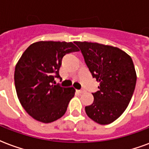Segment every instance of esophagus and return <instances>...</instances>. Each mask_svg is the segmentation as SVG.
<instances>
[{"mask_svg": "<svg viewBox=\"0 0 149 149\" xmlns=\"http://www.w3.org/2000/svg\"><path fill=\"white\" fill-rule=\"evenodd\" d=\"M77 92L79 93V94H81V93L84 92V90H77Z\"/></svg>", "mask_w": 149, "mask_h": 149, "instance_id": "esophagus-1", "label": "esophagus"}]
</instances>
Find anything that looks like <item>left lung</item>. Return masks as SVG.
I'll return each instance as SVG.
<instances>
[{"mask_svg":"<svg viewBox=\"0 0 149 149\" xmlns=\"http://www.w3.org/2000/svg\"><path fill=\"white\" fill-rule=\"evenodd\" d=\"M97 82L94 102L85 107L88 117L101 125L109 124L127 108L134 91L137 74L129 54L110 45L75 41Z\"/></svg>","mask_w":149,"mask_h":149,"instance_id":"left-lung-1","label":"left lung"}]
</instances>
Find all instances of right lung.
I'll list each match as a JSON object with an SVG mask.
<instances>
[{"label": "right lung", "mask_w": 149, "mask_h": 149, "mask_svg": "<svg viewBox=\"0 0 149 149\" xmlns=\"http://www.w3.org/2000/svg\"><path fill=\"white\" fill-rule=\"evenodd\" d=\"M78 51L72 42L38 41L22 54L15 69V86L22 106L33 119L48 123L65 113L76 90L54 85V77H59L65 54Z\"/></svg>", "instance_id": "add662e5"}]
</instances>
